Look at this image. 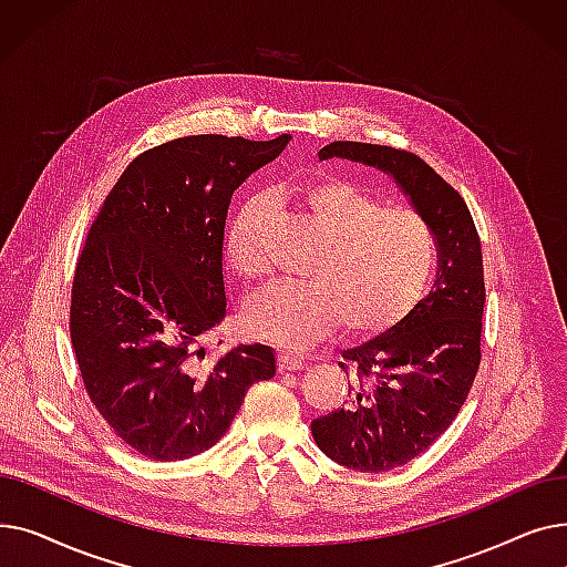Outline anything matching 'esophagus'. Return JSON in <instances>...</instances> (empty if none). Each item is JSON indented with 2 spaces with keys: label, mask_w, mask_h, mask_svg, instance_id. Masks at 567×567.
<instances>
[{
  "label": "esophagus",
  "mask_w": 567,
  "mask_h": 567,
  "mask_svg": "<svg viewBox=\"0 0 567 567\" xmlns=\"http://www.w3.org/2000/svg\"><path fill=\"white\" fill-rule=\"evenodd\" d=\"M306 368V361L301 359L299 353H291V351H282L278 355V370L280 372H299Z\"/></svg>",
  "instance_id": "34e87169"
}]
</instances>
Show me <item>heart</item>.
Instances as JSON below:
<instances>
[{
	"mask_svg": "<svg viewBox=\"0 0 567 567\" xmlns=\"http://www.w3.org/2000/svg\"><path fill=\"white\" fill-rule=\"evenodd\" d=\"M303 212L321 236L306 280L271 282L244 312L246 331L282 347H303L342 323L353 338L393 329L423 299L436 266L430 225L404 208H385L363 188L329 178L301 193ZM259 206L248 204L227 234L234 271L257 280L264 252L255 241Z\"/></svg>",
	"mask_w": 567,
	"mask_h": 567,
	"instance_id": "1",
	"label": "heart"
}]
</instances>
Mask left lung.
<instances>
[{
	"label": "left lung",
	"mask_w": 567,
	"mask_h": 567,
	"mask_svg": "<svg viewBox=\"0 0 567 567\" xmlns=\"http://www.w3.org/2000/svg\"><path fill=\"white\" fill-rule=\"evenodd\" d=\"M331 158L389 174L439 246L432 291L393 329L342 351L359 368L351 400L312 421L321 453L342 466L379 473L427 451L471 391L481 365L483 250L466 202L419 156L381 144L331 142L319 161Z\"/></svg>",
	"instance_id": "left-lung-1"
}]
</instances>
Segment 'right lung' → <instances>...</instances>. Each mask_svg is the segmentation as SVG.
<instances>
[{
    "label": "right lung",
    "mask_w": 567,
    "mask_h": 567,
    "mask_svg": "<svg viewBox=\"0 0 567 567\" xmlns=\"http://www.w3.org/2000/svg\"><path fill=\"white\" fill-rule=\"evenodd\" d=\"M289 140L190 135L148 148L86 234L71 291L75 359L89 400L148 460L208 451L250 385L276 377L266 344H236L202 365V338L227 317L231 195Z\"/></svg>",
    "instance_id": "obj_1"
}]
</instances>
